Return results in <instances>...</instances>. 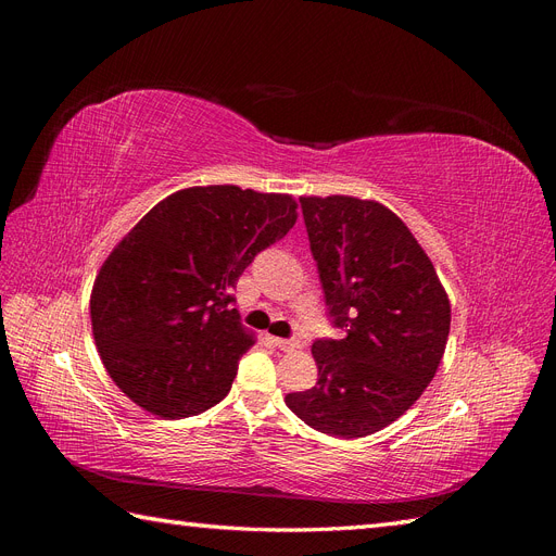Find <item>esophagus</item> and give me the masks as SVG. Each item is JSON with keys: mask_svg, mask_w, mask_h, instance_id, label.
Returning a JSON list of instances; mask_svg holds the SVG:
<instances>
[{"mask_svg": "<svg viewBox=\"0 0 556 556\" xmlns=\"http://www.w3.org/2000/svg\"><path fill=\"white\" fill-rule=\"evenodd\" d=\"M274 345L282 352H292V350L299 348V341H294V339H274Z\"/></svg>", "mask_w": 556, "mask_h": 556, "instance_id": "esophagus-1", "label": "esophagus"}]
</instances>
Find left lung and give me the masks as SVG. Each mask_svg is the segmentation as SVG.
<instances>
[{
	"label": "left lung",
	"instance_id": "1",
	"mask_svg": "<svg viewBox=\"0 0 556 556\" xmlns=\"http://www.w3.org/2000/svg\"><path fill=\"white\" fill-rule=\"evenodd\" d=\"M299 201L331 325L345 339L313 343L317 382L285 403L315 431L362 439L392 425L433 380L450 301L427 252L390 208L341 194Z\"/></svg>",
	"mask_w": 556,
	"mask_h": 556
}]
</instances>
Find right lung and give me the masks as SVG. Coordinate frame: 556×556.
I'll use <instances>...</instances> for the list:
<instances>
[{
	"instance_id": "obj_1",
	"label": "right lung",
	"mask_w": 556,
	"mask_h": 556,
	"mask_svg": "<svg viewBox=\"0 0 556 556\" xmlns=\"http://www.w3.org/2000/svg\"><path fill=\"white\" fill-rule=\"evenodd\" d=\"M294 223L288 194L208 185L166 197L113 248L92 288V333L137 406L180 419L227 396L252 345L231 292Z\"/></svg>"
}]
</instances>
